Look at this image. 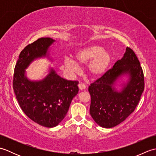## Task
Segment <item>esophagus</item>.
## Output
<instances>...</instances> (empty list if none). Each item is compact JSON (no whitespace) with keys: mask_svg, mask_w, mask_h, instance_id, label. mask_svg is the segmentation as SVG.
Wrapping results in <instances>:
<instances>
[{"mask_svg":"<svg viewBox=\"0 0 156 156\" xmlns=\"http://www.w3.org/2000/svg\"><path fill=\"white\" fill-rule=\"evenodd\" d=\"M78 88H79V89H80V90H84V89L86 88V85L84 83H80L78 84Z\"/></svg>","mask_w":156,"mask_h":156,"instance_id":"esophagus-1","label":"esophagus"}]
</instances>
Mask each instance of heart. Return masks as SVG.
Instances as JSON below:
<instances>
[{
	"mask_svg": "<svg viewBox=\"0 0 156 156\" xmlns=\"http://www.w3.org/2000/svg\"><path fill=\"white\" fill-rule=\"evenodd\" d=\"M76 60L82 66L89 65V71L94 78H100L103 76L110 66L112 61L111 53L104 50V48L98 45H90L82 48L76 52ZM72 59L66 58L64 66L69 71L76 73L78 71V66Z\"/></svg>",
	"mask_w": 156,
	"mask_h": 156,
	"instance_id": "obj_1",
	"label": "heart"
}]
</instances>
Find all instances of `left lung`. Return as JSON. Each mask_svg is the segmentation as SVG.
Masks as SVG:
<instances>
[{"instance_id": "8db88e82", "label": "left lung", "mask_w": 156, "mask_h": 156, "mask_svg": "<svg viewBox=\"0 0 156 156\" xmlns=\"http://www.w3.org/2000/svg\"><path fill=\"white\" fill-rule=\"evenodd\" d=\"M127 76L121 91L115 88L119 77ZM144 72L136 55L127 48L122 58L88 88L90 114L97 123L112 128L124 121L136 108L144 90Z\"/></svg>"}]
</instances>
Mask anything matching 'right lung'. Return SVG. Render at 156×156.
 Returning <instances> with one entry per match:
<instances>
[{"instance_id":"add662e5","label":"right lung","mask_w":156,"mask_h":156,"mask_svg":"<svg viewBox=\"0 0 156 156\" xmlns=\"http://www.w3.org/2000/svg\"><path fill=\"white\" fill-rule=\"evenodd\" d=\"M55 41L38 39L23 49L15 68L13 90L20 107L36 123L54 127L66 117L73 98L78 92V82L60 77L52 68L40 80H31L26 76L29 65L35 59L48 58L49 49Z\"/></svg>"}]
</instances>
